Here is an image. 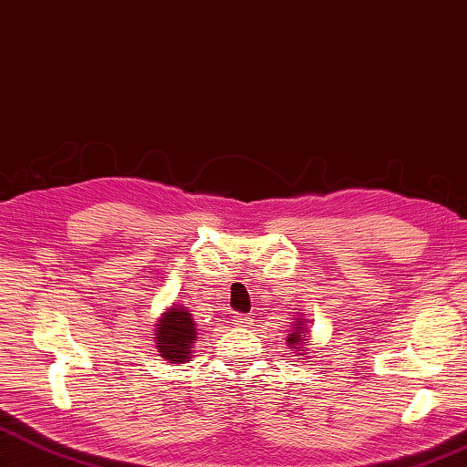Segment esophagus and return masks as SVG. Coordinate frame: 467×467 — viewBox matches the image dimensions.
Masks as SVG:
<instances>
[{"label":"esophagus","mask_w":467,"mask_h":467,"mask_svg":"<svg viewBox=\"0 0 467 467\" xmlns=\"http://www.w3.org/2000/svg\"><path fill=\"white\" fill-rule=\"evenodd\" d=\"M233 321H234V326L241 327V329H248L250 326H253V317L246 316V314H236Z\"/></svg>","instance_id":"1"}]
</instances>
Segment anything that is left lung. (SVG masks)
Here are the masks:
<instances>
[{"label":"left lung","instance_id":"1","mask_svg":"<svg viewBox=\"0 0 467 467\" xmlns=\"http://www.w3.org/2000/svg\"><path fill=\"white\" fill-rule=\"evenodd\" d=\"M309 321L306 319H296L294 321V327L290 329L292 333H288V337H285V343L290 345V349H296L297 357H304L307 353V345H309V329H307Z\"/></svg>","mask_w":467,"mask_h":467}]
</instances>
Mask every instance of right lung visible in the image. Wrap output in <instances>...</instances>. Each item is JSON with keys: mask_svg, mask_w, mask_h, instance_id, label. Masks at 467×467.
<instances>
[{"mask_svg": "<svg viewBox=\"0 0 467 467\" xmlns=\"http://www.w3.org/2000/svg\"><path fill=\"white\" fill-rule=\"evenodd\" d=\"M155 348L160 357L170 363H187L193 358V349L197 341V326L191 317L189 309L173 304L167 307L158 319L155 327Z\"/></svg>", "mask_w": 467, "mask_h": 467, "instance_id": "right-lung-1", "label": "right lung"}]
</instances>
